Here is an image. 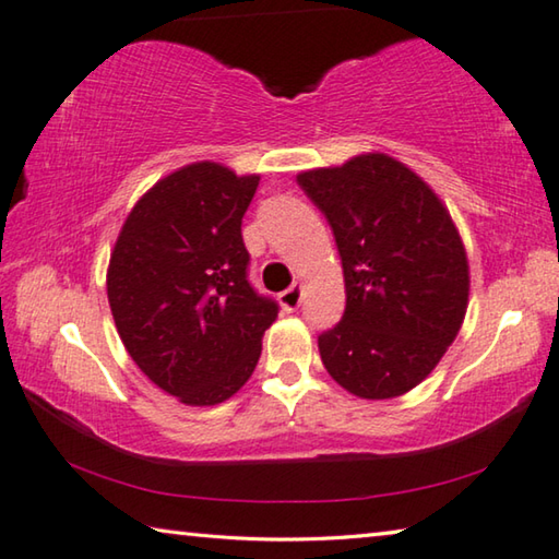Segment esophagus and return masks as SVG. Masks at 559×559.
Returning a JSON list of instances; mask_svg holds the SVG:
<instances>
[{"mask_svg":"<svg viewBox=\"0 0 559 559\" xmlns=\"http://www.w3.org/2000/svg\"><path fill=\"white\" fill-rule=\"evenodd\" d=\"M278 300H281V308L283 310H288V313H293V310H296L300 306V300H302L300 286H290L288 290H283L281 296H278Z\"/></svg>","mask_w":559,"mask_h":559,"instance_id":"1","label":"esophagus"}]
</instances>
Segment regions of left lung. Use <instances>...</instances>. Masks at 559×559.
<instances>
[{
    "label": "left lung",
    "mask_w": 559,
    "mask_h": 559,
    "mask_svg": "<svg viewBox=\"0 0 559 559\" xmlns=\"http://www.w3.org/2000/svg\"><path fill=\"white\" fill-rule=\"evenodd\" d=\"M333 226L345 316L318 337L328 374L359 400H394L431 374L468 308V257L447 204L386 153L298 173Z\"/></svg>",
    "instance_id": "obj_1"
}]
</instances>
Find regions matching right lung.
Segmentation results:
<instances>
[{
    "mask_svg": "<svg viewBox=\"0 0 559 559\" xmlns=\"http://www.w3.org/2000/svg\"><path fill=\"white\" fill-rule=\"evenodd\" d=\"M259 179L212 159L179 167L140 197L110 251L106 288L122 345L187 406L239 392L278 318L246 281L241 216Z\"/></svg>",
    "mask_w": 559,
    "mask_h": 559,
    "instance_id": "1",
    "label": "right lung"
}]
</instances>
